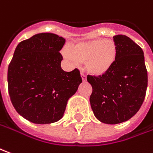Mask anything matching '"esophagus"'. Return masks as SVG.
<instances>
[{"label":"esophagus","instance_id":"1","mask_svg":"<svg viewBox=\"0 0 153 153\" xmlns=\"http://www.w3.org/2000/svg\"><path fill=\"white\" fill-rule=\"evenodd\" d=\"M80 75H81V78H82V80L84 81V82H85V81H86V75H85V74L81 72Z\"/></svg>","mask_w":153,"mask_h":153}]
</instances>
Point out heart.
<instances>
[{
  "instance_id": "heart-1",
  "label": "heart",
  "mask_w": 153,
  "mask_h": 153,
  "mask_svg": "<svg viewBox=\"0 0 153 153\" xmlns=\"http://www.w3.org/2000/svg\"><path fill=\"white\" fill-rule=\"evenodd\" d=\"M64 54L75 63H85V68L90 74L100 76L114 65L117 48L113 40L96 38L76 43L71 50L65 51Z\"/></svg>"
}]
</instances>
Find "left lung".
Returning <instances> with one entry per match:
<instances>
[{"instance_id": "obj_1", "label": "left lung", "mask_w": 153, "mask_h": 153, "mask_svg": "<svg viewBox=\"0 0 153 153\" xmlns=\"http://www.w3.org/2000/svg\"><path fill=\"white\" fill-rule=\"evenodd\" d=\"M113 38L117 57L112 68L100 76H87L92 86V111L99 120L106 124L121 123L136 115L147 88V70L142 48L125 35H116Z\"/></svg>"}]
</instances>
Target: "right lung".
Listing matches in <instances>:
<instances>
[{"label":"right lung","instance_id":"obj_1","mask_svg":"<svg viewBox=\"0 0 153 153\" xmlns=\"http://www.w3.org/2000/svg\"><path fill=\"white\" fill-rule=\"evenodd\" d=\"M65 39L49 33L22 41L8 66L11 101L17 113L35 124H49L63 116L68 100L82 82L79 70L65 72L59 51Z\"/></svg>","mask_w":153,"mask_h":153}]
</instances>
